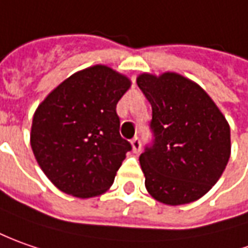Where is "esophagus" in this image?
Wrapping results in <instances>:
<instances>
[{
  "instance_id": "esophagus-1",
  "label": "esophagus",
  "mask_w": 248,
  "mask_h": 248,
  "mask_svg": "<svg viewBox=\"0 0 248 248\" xmlns=\"http://www.w3.org/2000/svg\"><path fill=\"white\" fill-rule=\"evenodd\" d=\"M132 148H133V151L136 152V154H139V152H140L141 142H140V140H139V137H134V139L132 140Z\"/></svg>"
}]
</instances>
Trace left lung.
<instances>
[{
    "label": "left lung",
    "mask_w": 248,
    "mask_h": 248,
    "mask_svg": "<svg viewBox=\"0 0 248 248\" xmlns=\"http://www.w3.org/2000/svg\"><path fill=\"white\" fill-rule=\"evenodd\" d=\"M137 85L151 103L155 136L140 155L147 191L167 206L201 199L231 156L228 121L204 89L180 74L142 73Z\"/></svg>",
    "instance_id": "obj_1"
}]
</instances>
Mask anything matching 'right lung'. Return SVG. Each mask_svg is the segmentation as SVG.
Returning a JSON list of instances; mask_svg holds the SVG:
<instances>
[{
  "instance_id": "add662e5",
  "label": "right lung",
  "mask_w": 248,
  "mask_h": 248,
  "mask_svg": "<svg viewBox=\"0 0 248 248\" xmlns=\"http://www.w3.org/2000/svg\"><path fill=\"white\" fill-rule=\"evenodd\" d=\"M130 79L96 64L73 74L35 109L30 144L39 167L62 192L94 198L109 189L132 150L119 134L116 104Z\"/></svg>"
}]
</instances>
